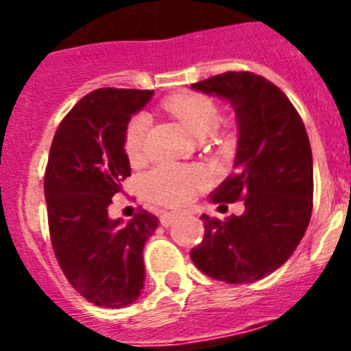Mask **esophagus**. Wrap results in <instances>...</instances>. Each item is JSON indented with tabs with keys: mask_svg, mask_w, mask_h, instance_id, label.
<instances>
[{
	"mask_svg": "<svg viewBox=\"0 0 351 351\" xmlns=\"http://www.w3.org/2000/svg\"><path fill=\"white\" fill-rule=\"evenodd\" d=\"M178 218V213H161L160 214V223L163 226H169L172 225L173 219Z\"/></svg>",
	"mask_w": 351,
	"mask_h": 351,
	"instance_id": "esophagus-1",
	"label": "esophagus"
}]
</instances>
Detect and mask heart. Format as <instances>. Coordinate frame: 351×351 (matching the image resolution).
Listing matches in <instances>:
<instances>
[{"label": "heart", "mask_w": 351, "mask_h": 351, "mask_svg": "<svg viewBox=\"0 0 351 351\" xmlns=\"http://www.w3.org/2000/svg\"><path fill=\"white\" fill-rule=\"evenodd\" d=\"M161 107L170 116L181 121L184 128L195 137H206L218 128L221 121L219 107L209 96L200 93H178L169 96ZM149 119L144 114H137L128 121L123 137V147L132 163L142 160L145 149V135H147ZM206 173L198 167L173 165V163H160L153 167L138 179V188L142 195L151 202L161 206H179L188 202L206 184Z\"/></svg>", "instance_id": "obj_1"}]
</instances>
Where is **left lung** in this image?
Wrapping results in <instances>:
<instances>
[{
  "label": "left lung",
  "mask_w": 351,
  "mask_h": 351,
  "mask_svg": "<svg viewBox=\"0 0 351 351\" xmlns=\"http://www.w3.org/2000/svg\"><path fill=\"white\" fill-rule=\"evenodd\" d=\"M191 86L234 105L239 125L235 172L209 200H244V213L232 214L225 221L204 214V239L190 256L214 280L253 283L290 258L311 219L308 132L288 96L262 75L225 71Z\"/></svg>",
  "instance_id": "1"
}]
</instances>
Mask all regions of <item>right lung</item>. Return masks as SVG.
<instances>
[{"mask_svg": "<svg viewBox=\"0 0 351 351\" xmlns=\"http://www.w3.org/2000/svg\"><path fill=\"white\" fill-rule=\"evenodd\" d=\"M149 89H95L63 117L49 153L43 191L54 255L68 283L101 308H123L144 288L142 250L158 218L145 209L128 223L108 218V204L130 173L123 147L130 117Z\"/></svg>", "mask_w": 351, "mask_h": 351, "instance_id": "add662e5", "label": "right lung"}]
</instances>
